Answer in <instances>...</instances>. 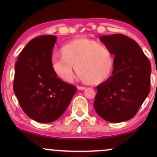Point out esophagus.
I'll return each mask as SVG.
<instances>
[{"instance_id": "esophagus-1", "label": "esophagus", "mask_w": 157, "mask_h": 157, "mask_svg": "<svg viewBox=\"0 0 157 157\" xmlns=\"http://www.w3.org/2000/svg\"><path fill=\"white\" fill-rule=\"evenodd\" d=\"M77 89H78V90H85V89H86V87H84V86H77Z\"/></svg>"}]
</instances>
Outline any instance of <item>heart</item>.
<instances>
[{
    "mask_svg": "<svg viewBox=\"0 0 157 157\" xmlns=\"http://www.w3.org/2000/svg\"><path fill=\"white\" fill-rule=\"evenodd\" d=\"M59 55L60 58L52 60V69L57 77L68 82L75 78V66L85 82L99 85L109 78L114 66L109 48L89 38L72 40L60 48Z\"/></svg>",
    "mask_w": 157,
    "mask_h": 157,
    "instance_id": "b5f03b06",
    "label": "heart"
}]
</instances>
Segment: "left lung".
Instances as JSON below:
<instances>
[{
  "label": "left lung",
  "mask_w": 157,
  "mask_h": 157,
  "mask_svg": "<svg viewBox=\"0 0 157 157\" xmlns=\"http://www.w3.org/2000/svg\"><path fill=\"white\" fill-rule=\"evenodd\" d=\"M100 41L114 56L112 75L97 86L94 107L110 122L131 120L150 92L151 66L136 41L122 34L103 35Z\"/></svg>",
  "instance_id": "left-lung-1"
}]
</instances>
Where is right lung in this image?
I'll return each instance as SVG.
<instances>
[{
	"label": "right lung",
	"instance_id": "add662e5",
	"mask_svg": "<svg viewBox=\"0 0 157 157\" xmlns=\"http://www.w3.org/2000/svg\"><path fill=\"white\" fill-rule=\"evenodd\" d=\"M57 37L42 35L31 40L15 64L13 89L21 109L29 117L48 123L63 115L77 91L61 80L51 67Z\"/></svg>",
	"mask_w": 157,
	"mask_h": 157
}]
</instances>
